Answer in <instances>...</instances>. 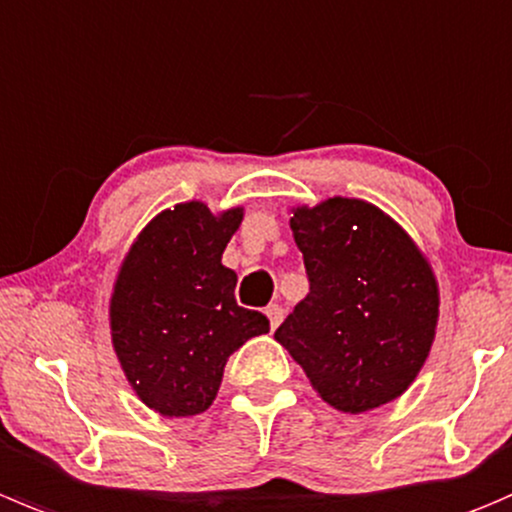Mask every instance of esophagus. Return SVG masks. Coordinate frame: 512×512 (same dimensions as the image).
<instances>
[{
    "mask_svg": "<svg viewBox=\"0 0 512 512\" xmlns=\"http://www.w3.org/2000/svg\"><path fill=\"white\" fill-rule=\"evenodd\" d=\"M265 312H267V317H270L272 330H275V327L282 322V317H285V310H282V305H277V302H275V305H267Z\"/></svg>",
    "mask_w": 512,
    "mask_h": 512,
    "instance_id": "obj_1",
    "label": "esophagus"
}]
</instances>
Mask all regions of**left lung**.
I'll return each instance as SVG.
<instances>
[{
	"instance_id": "8db88e82",
	"label": "left lung",
	"mask_w": 512,
	"mask_h": 512,
	"mask_svg": "<svg viewBox=\"0 0 512 512\" xmlns=\"http://www.w3.org/2000/svg\"><path fill=\"white\" fill-rule=\"evenodd\" d=\"M290 227L310 292L275 340L342 413L400 398L438 325V282L423 252L385 212L347 197L297 207Z\"/></svg>"
}]
</instances>
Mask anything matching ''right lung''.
<instances>
[{"instance_id":"1","label":"right lung","mask_w":512,"mask_h":512,"mask_svg":"<svg viewBox=\"0 0 512 512\" xmlns=\"http://www.w3.org/2000/svg\"><path fill=\"white\" fill-rule=\"evenodd\" d=\"M240 222V207L212 215L202 202L160 212L114 282V352L142 403L167 418L205 413L227 357L270 332L262 312L237 305V275L222 265Z\"/></svg>"}]
</instances>
